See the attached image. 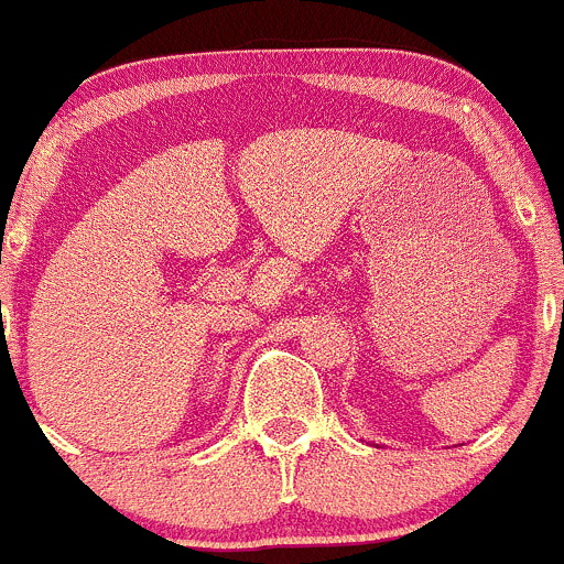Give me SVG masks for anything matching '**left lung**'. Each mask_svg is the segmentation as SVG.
Returning <instances> with one entry per match:
<instances>
[{
    "label": "left lung",
    "instance_id": "8db88e82",
    "mask_svg": "<svg viewBox=\"0 0 564 564\" xmlns=\"http://www.w3.org/2000/svg\"><path fill=\"white\" fill-rule=\"evenodd\" d=\"M562 317H564V303H562Z\"/></svg>",
    "mask_w": 564,
    "mask_h": 564
}]
</instances>
